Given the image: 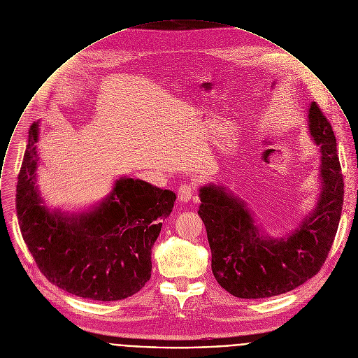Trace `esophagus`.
<instances>
[{"label":"esophagus","mask_w":358,"mask_h":358,"mask_svg":"<svg viewBox=\"0 0 358 358\" xmlns=\"http://www.w3.org/2000/svg\"><path fill=\"white\" fill-rule=\"evenodd\" d=\"M194 187L190 186V185H180L179 189H178V199L182 201V203H187L192 196L194 194Z\"/></svg>","instance_id":"34e87169"}]
</instances>
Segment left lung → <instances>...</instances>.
Returning <instances> with one entry per match:
<instances>
[{"label":"left lung","instance_id":"obj_1","mask_svg":"<svg viewBox=\"0 0 358 358\" xmlns=\"http://www.w3.org/2000/svg\"><path fill=\"white\" fill-rule=\"evenodd\" d=\"M310 133L321 148L322 192L314 213L290 236L264 238L244 203L220 186L200 189L201 217L217 282L240 299L287 293L320 272L336 236L345 196L332 126L317 103L308 110Z\"/></svg>","mask_w":358,"mask_h":358}]
</instances>
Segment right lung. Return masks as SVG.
I'll use <instances>...</instances> for the list:
<instances>
[{"mask_svg": "<svg viewBox=\"0 0 358 358\" xmlns=\"http://www.w3.org/2000/svg\"><path fill=\"white\" fill-rule=\"evenodd\" d=\"M37 137L33 123L17 175L16 214L40 272L83 299L115 301L137 293L151 276V248L173 208L175 193L123 178L89 214H50L34 186Z\"/></svg>", "mask_w": 358, "mask_h": 358, "instance_id": "1", "label": "right lung"}]
</instances>
